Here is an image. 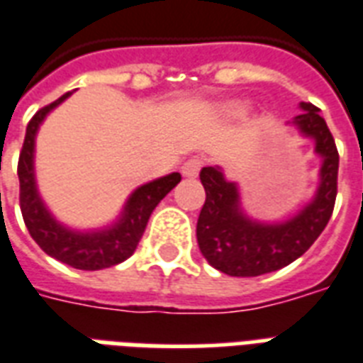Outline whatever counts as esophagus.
I'll use <instances>...</instances> for the list:
<instances>
[{"label": "esophagus", "mask_w": 363, "mask_h": 363, "mask_svg": "<svg viewBox=\"0 0 363 363\" xmlns=\"http://www.w3.org/2000/svg\"><path fill=\"white\" fill-rule=\"evenodd\" d=\"M201 165H203V160L198 158V156H194V158L186 160V162L182 164V175L188 177V179H196V177L199 175Z\"/></svg>", "instance_id": "esophagus-1"}]
</instances>
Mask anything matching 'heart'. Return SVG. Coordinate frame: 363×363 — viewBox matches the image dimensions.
<instances>
[{
  "instance_id": "heart-1",
  "label": "heart",
  "mask_w": 363,
  "mask_h": 363,
  "mask_svg": "<svg viewBox=\"0 0 363 363\" xmlns=\"http://www.w3.org/2000/svg\"><path fill=\"white\" fill-rule=\"evenodd\" d=\"M245 109H247V104L245 101H226V104L222 105L220 111L224 113L226 116H238L241 115V113H245Z\"/></svg>"
}]
</instances>
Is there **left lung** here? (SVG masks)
Wrapping results in <instances>:
<instances>
[{"label":"left lung","instance_id":"8db88e82","mask_svg":"<svg viewBox=\"0 0 363 363\" xmlns=\"http://www.w3.org/2000/svg\"><path fill=\"white\" fill-rule=\"evenodd\" d=\"M303 111L290 124L315 141L320 156V182L303 209L284 222L254 220L242 211L238 182L228 181L224 171L203 167L199 173L205 203L199 213L198 245L215 269L232 277H258L286 267L318 239L333 213L337 196L339 154L326 121L313 104H299Z\"/></svg>","mask_w":363,"mask_h":363}]
</instances>
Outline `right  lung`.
Listing matches in <instances>:
<instances>
[{"label": "right lung", "mask_w": 363, "mask_h": 363, "mask_svg": "<svg viewBox=\"0 0 363 363\" xmlns=\"http://www.w3.org/2000/svg\"><path fill=\"white\" fill-rule=\"evenodd\" d=\"M69 96L71 92L64 94L54 104L37 111L26 128L24 145L18 158L20 211L30 235L48 256L75 269L98 271L121 264L135 252L152 211L181 182V173H169L135 188L125 201L121 216L109 226L88 232L64 226L54 218L39 196L33 158L39 125L50 111L64 104Z\"/></svg>", "instance_id": "right-lung-1"}]
</instances>
